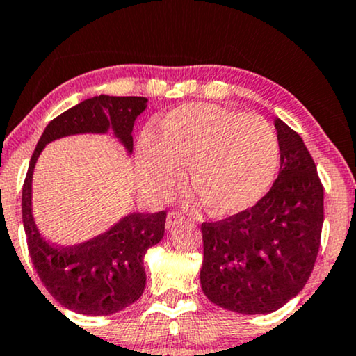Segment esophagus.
<instances>
[{
	"instance_id": "1",
	"label": "esophagus",
	"mask_w": 356,
	"mask_h": 356,
	"mask_svg": "<svg viewBox=\"0 0 356 356\" xmlns=\"http://www.w3.org/2000/svg\"><path fill=\"white\" fill-rule=\"evenodd\" d=\"M182 222H187V219L182 216V213H179V212H170L169 216H167L165 227H167V229H174L175 225L182 224Z\"/></svg>"
}]
</instances>
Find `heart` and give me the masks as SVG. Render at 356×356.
I'll use <instances>...</instances> for the list:
<instances>
[{"mask_svg": "<svg viewBox=\"0 0 356 356\" xmlns=\"http://www.w3.org/2000/svg\"><path fill=\"white\" fill-rule=\"evenodd\" d=\"M280 147L267 119L211 102L165 113L161 137L144 132L137 144L140 181L167 197L189 164L192 189L212 213L229 216L262 199L275 177Z\"/></svg>", "mask_w": 356, "mask_h": 356, "instance_id": "obj_1", "label": "heart"}]
</instances>
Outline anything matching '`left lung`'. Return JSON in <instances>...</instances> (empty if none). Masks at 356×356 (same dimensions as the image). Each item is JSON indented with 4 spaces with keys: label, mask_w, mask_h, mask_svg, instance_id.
Instances as JSON below:
<instances>
[{
    "label": "left lung",
    "mask_w": 356,
    "mask_h": 356,
    "mask_svg": "<svg viewBox=\"0 0 356 356\" xmlns=\"http://www.w3.org/2000/svg\"><path fill=\"white\" fill-rule=\"evenodd\" d=\"M280 172L250 209L200 225V284L216 305L272 314L310 278L323 225V186L302 137L277 119Z\"/></svg>",
    "instance_id": "8db88e82"
}]
</instances>
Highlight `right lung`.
<instances>
[{
	"label": "right lung",
	"mask_w": 356,
	"mask_h": 356,
	"mask_svg": "<svg viewBox=\"0 0 356 356\" xmlns=\"http://www.w3.org/2000/svg\"><path fill=\"white\" fill-rule=\"evenodd\" d=\"M147 106L145 97L94 96L54 118L34 149L23 184V225L28 250L42 285L63 307L83 315H113L134 303L144 292V255L159 243L165 211L131 213L108 232L71 247H58L41 237L31 213L33 169L51 140L83 132H106L132 151V127Z\"/></svg>",
	"instance_id": "right-lung-1"
}]
</instances>
